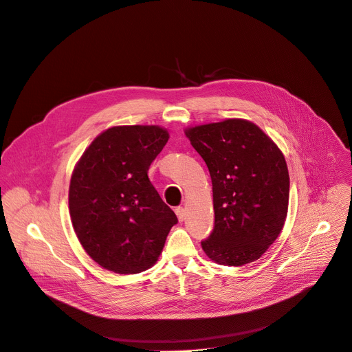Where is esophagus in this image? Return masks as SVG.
<instances>
[{"instance_id":"34e87169","label":"esophagus","mask_w":352,"mask_h":352,"mask_svg":"<svg viewBox=\"0 0 352 352\" xmlns=\"http://www.w3.org/2000/svg\"><path fill=\"white\" fill-rule=\"evenodd\" d=\"M175 212H176V215H177L179 221H183V219H184V217H186V210H184L183 207H177V208L175 210Z\"/></svg>"}]
</instances>
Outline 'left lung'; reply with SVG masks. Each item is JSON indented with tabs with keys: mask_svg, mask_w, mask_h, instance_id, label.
<instances>
[{
	"mask_svg": "<svg viewBox=\"0 0 352 352\" xmlns=\"http://www.w3.org/2000/svg\"><path fill=\"white\" fill-rule=\"evenodd\" d=\"M190 144L210 170L215 226L201 242L212 261L241 267L258 260L281 233L289 201L284 155L245 119L187 127Z\"/></svg>",
	"mask_w": 352,
	"mask_h": 352,
	"instance_id": "1",
	"label": "left lung"
}]
</instances>
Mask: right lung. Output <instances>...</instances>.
Here are the masks:
<instances>
[{"instance_id":"right-lung-1","label":"right lung","mask_w":352,"mask_h":352,"mask_svg":"<svg viewBox=\"0 0 352 352\" xmlns=\"http://www.w3.org/2000/svg\"><path fill=\"white\" fill-rule=\"evenodd\" d=\"M168 140L161 126H114L91 142L72 170L68 208L75 235L104 270L137 274L151 268L177 222L148 179Z\"/></svg>"}]
</instances>
